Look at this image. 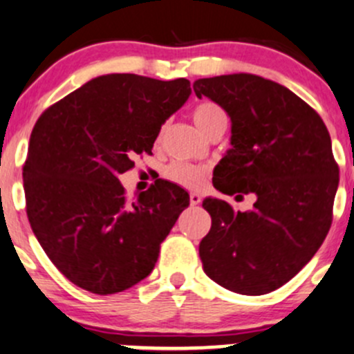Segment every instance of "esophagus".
Returning <instances> with one entry per match:
<instances>
[{
    "instance_id": "obj_1",
    "label": "esophagus",
    "mask_w": 354,
    "mask_h": 354,
    "mask_svg": "<svg viewBox=\"0 0 354 354\" xmlns=\"http://www.w3.org/2000/svg\"><path fill=\"white\" fill-rule=\"evenodd\" d=\"M189 201H191L192 206H198V204L201 203V196H199L198 192H191V196H189Z\"/></svg>"
}]
</instances>
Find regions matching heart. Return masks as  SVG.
I'll list each match as a JSON object with an SVG mask.
<instances>
[{
  "mask_svg": "<svg viewBox=\"0 0 354 354\" xmlns=\"http://www.w3.org/2000/svg\"><path fill=\"white\" fill-rule=\"evenodd\" d=\"M192 119H194L199 131L204 133V131H206L207 127L213 126L214 122L227 118H225V112L220 105L213 104V102H203V104L194 107V111H192ZM163 176L169 178V180L176 182L178 185L196 189L203 184L204 177H206V169L201 165H192V163L174 162L167 167Z\"/></svg>",
  "mask_w": 354,
  "mask_h": 354,
  "instance_id": "b5f03b06",
  "label": "heart"
}]
</instances>
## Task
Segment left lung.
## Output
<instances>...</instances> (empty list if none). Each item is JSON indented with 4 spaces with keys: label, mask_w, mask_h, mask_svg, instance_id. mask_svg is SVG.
Instances as JSON below:
<instances>
[{
    "label": "left lung",
    "mask_w": 354,
    "mask_h": 354,
    "mask_svg": "<svg viewBox=\"0 0 354 354\" xmlns=\"http://www.w3.org/2000/svg\"><path fill=\"white\" fill-rule=\"evenodd\" d=\"M199 98L232 121V148L214 167L223 194H256L250 211L206 198L211 230L199 243L203 269L240 295L290 281L319 250L333 223L339 169L320 115L291 90L247 73L194 82ZM236 196V198H239Z\"/></svg>",
    "instance_id": "obj_1"
}]
</instances>
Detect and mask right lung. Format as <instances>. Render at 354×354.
I'll list each match as a JSON object with an SVG mask.
<instances>
[{"label":"right lung","mask_w":354,"mask_h":354,"mask_svg":"<svg viewBox=\"0 0 354 354\" xmlns=\"http://www.w3.org/2000/svg\"><path fill=\"white\" fill-rule=\"evenodd\" d=\"M191 95L172 82L114 73L50 105L30 134L24 189L34 235L53 264L97 295L147 278L189 194L158 180L127 201L119 176L151 153L162 124Z\"/></svg>","instance_id":"1"}]
</instances>
